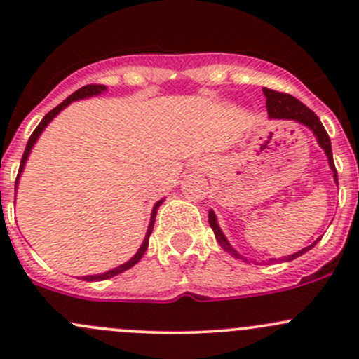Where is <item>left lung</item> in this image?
Returning <instances> with one entry per match:
<instances>
[{"mask_svg": "<svg viewBox=\"0 0 359 359\" xmlns=\"http://www.w3.org/2000/svg\"><path fill=\"white\" fill-rule=\"evenodd\" d=\"M262 92H264V95H266V106H267V114H269V118H273V119H293V121L300 123V125H304V126H307L309 130H313V133L316 135V139H318V144H320L321 149H323L325 154H327L328 165H330L332 172H334V179L337 182L339 179H337L335 163H334V156H332L330 137H328L325 126L321 125L320 118H318V116L314 114V112L311 111L309 107L304 106V104L300 102L299 99L288 95V93L274 92V90H269V88H264ZM337 184H339V182H337ZM208 222H210V227L213 229V233H215V238H217V241H219V245L224 250H226L227 253H231L234 259H241L243 262H253V264H255V260H248L247 257L240 255L236 250L231 247V243L227 241V238L224 236L222 231H220L219 224H217V217H215V213H213V210H210V212H208ZM318 240H320V238H318ZM318 240L314 241L313 245H309V247L299 250V252L293 253V255L283 257V259H280V260H283V262H290V260L297 259V257H300L302 253H306L307 250L313 248L314 245L318 243ZM273 260L276 262V259H271L269 262H273Z\"/></svg>", "mask_w": 359, "mask_h": 359, "instance_id": "left-lung-1", "label": "left lung"}]
</instances>
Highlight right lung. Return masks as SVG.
<instances>
[{
  "label": "right lung",
  "instance_id": "obj_1",
  "mask_svg": "<svg viewBox=\"0 0 359 359\" xmlns=\"http://www.w3.org/2000/svg\"><path fill=\"white\" fill-rule=\"evenodd\" d=\"M102 92H106V85H86V86H83V88L76 90V92L72 93V95H69L67 99L64 100V102H60L59 106H57V107H53V109L50 111L48 114L45 116V118L41 119V123H39V125L36 126V130H34V132L31 133V137H29V140H27V146H25V151H24V154H22V159H20V168H19V175H17V180H15V186H17V182H19V177H20V173H22V170H24V165H25V161H27V156H29V153H31L32 146H34V142H36V140H38V137L41 135V132H43V130H45V126L48 125V123L52 121V119L55 118V116L59 114V112L62 111L64 107H67L69 104L72 102V100H79V99H86V97L99 95V93H102ZM161 203H163V200H159V201L156 203V205H154V208H153V213H151V222H149V229H147V233H146V238H144V243L140 245L139 252H137L135 255H133L132 259L128 260V262L121 264V266L114 267V269L107 271V273H102V274H95V276H83V280H85V281H102V280H107V278H112V276H116V274H121L123 271H126V269H130V267H133V266H135V264L139 262L140 259H142L144 252H146V250H147V245H149V236H151V233H153L154 219H156V212H158V208H159V205H161Z\"/></svg>",
  "mask_w": 359,
  "mask_h": 359
}]
</instances>
